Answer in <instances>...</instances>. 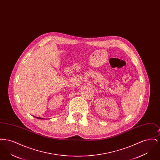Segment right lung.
<instances>
[{
    "mask_svg": "<svg viewBox=\"0 0 160 160\" xmlns=\"http://www.w3.org/2000/svg\"><path fill=\"white\" fill-rule=\"evenodd\" d=\"M37 118H38L39 119H41V118H38V117H37Z\"/></svg>",
    "mask_w": 160,
    "mask_h": 160,
    "instance_id": "add662e5",
    "label": "right lung"
}]
</instances>
